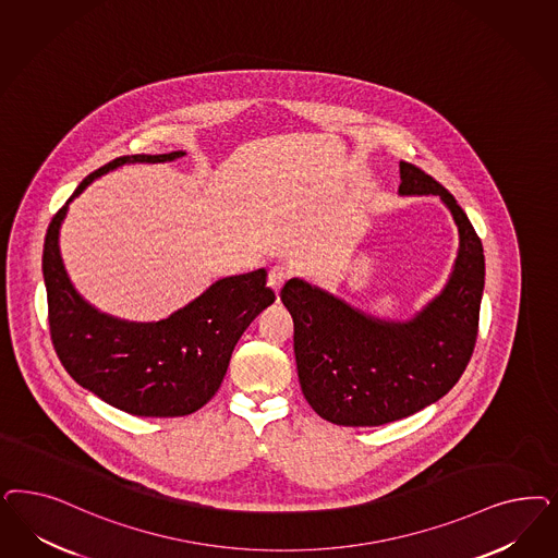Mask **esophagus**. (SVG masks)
<instances>
[{
  "label": "esophagus",
  "instance_id": "esophagus-1",
  "mask_svg": "<svg viewBox=\"0 0 558 558\" xmlns=\"http://www.w3.org/2000/svg\"><path fill=\"white\" fill-rule=\"evenodd\" d=\"M289 279V269L288 267H283V265H275V267H270L269 270V288L275 291V293H279L281 288H283V283Z\"/></svg>",
  "mask_w": 558,
  "mask_h": 558
}]
</instances>
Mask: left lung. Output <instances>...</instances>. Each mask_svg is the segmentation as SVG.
<instances>
[{
	"mask_svg": "<svg viewBox=\"0 0 558 558\" xmlns=\"http://www.w3.org/2000/svg\"><path fill=\"white\" fill-rule=\"evenodd\" d=\"M398 195L441 198L460 238L448 283L413 318H376L298 277L281 289L302 392L335 425L376 427L423 411L450 392L474 351L485 289L481 238L456 198L413 163L400 162Z\"/></svg>",
	"mask_w": 558,
	"mask_h": 558,
	"instance_id": "8db88e82",
	"label": "left lung"
}]
</instances>
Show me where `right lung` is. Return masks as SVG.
<instances>
[{
    "instance_id": "1",
    "label": "right lung",
    "mask_w": 558,
    "mask_h": 558,
    "mask_svg": "<svg viewBox=\"0 0 558 558\" xmlns=\"http://www.w3.org/2000/svg\"><path fill=\"white\" fill-rule=\"evenodd\" d=\"M182 156L137 154L98 168L54 214L45 238L43 277L57 357L82 388L135 416H184L207 404L223 381L235 342L275 302L265 269L223 277L158 323L114 318L73 288L59 251V230L73 198L125 163L172 162Z\"/></svg>"
}]
</instances>
